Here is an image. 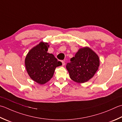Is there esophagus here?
I'll use <instances>...</instances> for the list:
<instances>
[{"mask_svg": "<svg viewBox=\"0 0 122 122\" xmlns=\"http://www.w3.org/2000/svg\"><path fill=\"white\" fill-rule=\"evenodd\" d=\"M61 62H62V66H64L65 65V62H64V61H62Z\"/></svg>", "mask_w": 122, "mask_h": 122, "instance_id": "obj_1", "label": "esophagus"}]
</instances>
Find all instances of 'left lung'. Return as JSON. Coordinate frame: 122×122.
<instances>
[{
    "instance_id": "8db88e82",
    "label": "left lung",
    "mask_w": 122,
    "mask_h": 122,
    "mask_svg": "<svg viewBox=\"0 0 122 122\" xmlns=\"http://www.w3.org/2000/svg\"><path fill=\"white\" fill-rule=\"evenodd\" d=\"M66 66L70 78L79 83L87 82L94 77L100 65L98 55L88 46L79 49Z\"/></svg>"
}]
</instances>
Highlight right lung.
I'll return each mask as SVG.
<instances>
[{
  "instance_id": "add662e5",
  "label": "right lung",
  "mask_w": 122,
  "mask_h": 122,
  "mask_svg": "<svg viewBox=\"0 0 122 122\" xmlns=\"http://www.w3.org/2000/svg\"><path fill=\"white\" fill-rule=\"evenodd\" d=\"M48 43L41 42L26 55L25 65L30 78L40 85H44L53 77L55 69L61 65L54 55L49 53Z\"/></svg>"
}]
</instances>
